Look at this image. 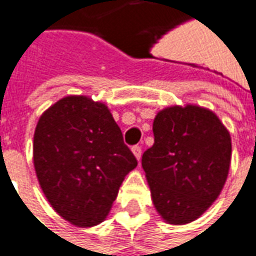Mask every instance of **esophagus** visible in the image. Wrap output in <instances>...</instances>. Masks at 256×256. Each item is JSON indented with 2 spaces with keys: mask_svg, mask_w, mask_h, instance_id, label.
Returning a JSON list of instances; mask_svg holds the SVG:
<instances>
[{
  "mask_svg": "<svg viewBox=\"0 0 256 256\" xmlns=\"http://www.w3.org/2000/svg\"><path fill=\"white\" fill-rule=\"evenodd\" d=\"M132 152H133V154H134L137 160H140V157H142V147L140 146H133L132 147Z\"/></svg>",
  "mask_w": 256,
  "mask_h": 256,
  "instance_id": "esophagus-1",
  "label": "esophagus"
}]
</instances>
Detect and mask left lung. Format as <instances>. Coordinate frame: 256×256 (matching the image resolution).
<instances>
[{"instance_id":"left-lung-1","label":"left lung","mask_w":256,"mask_h":256,"mask_svg":"<svg viewBox=\"0 0 256 256\" xmlns=\"http://www.w3.org/2000/svg\"><path fill=\"white\" fill-rule=\"evenodd\" d=\"M154 144L142 167L156 211L172 225L202 216L224 188L231 164V134L212 110L174 104L156 114Z\"/></svg>"}]
</instances>
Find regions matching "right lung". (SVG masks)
<instances>
[{
	"label": "right lung",
	"instance_id": "1",
	"mask_svg": "<svg viewBox=\"0 0 256 256\" xmlns=\"http://www.w3.org/2000/svg\"><path fill=\"white\" fill-rule=\"evenodd\" d=\"M136 166L103 102L70 94L40 114L34 133L36 178L50 207L72 225L104 221Z\"/></svg>",
	"mask_w": 256,
	"mask_h": 256
}]
</instances>
